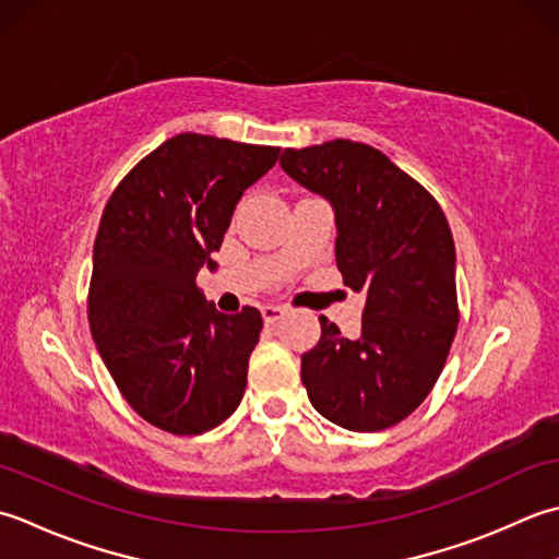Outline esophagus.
Segmentation results:
<instances>
[{
	"label": "esophagus",
	"instance_id": "1",
	"mask_svg": "<svg viewBox=\"0 0 559 559\" xmlns=\"http://www.w3.org/2000/svg\"><path fill=\"white\" fill-rule=\"evenodd\" d=\"M287 313V309H284V306H277V304H267V306H263V318H265V323H275V321H280V318Z\"/></svg>",
	"mask_w": 559,
	"mask_h": 559
}]
</instances>
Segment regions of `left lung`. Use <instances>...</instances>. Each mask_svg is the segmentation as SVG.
Listing matches in <instances>:
<instances>
[{"label":"left lung","mask_w":559,"mask_h":559,"mask_svg":"<svg viewBox=\"0 0 559 559\" xmlns=\"http://www.w3.org/2000/svg\"><path fill=\"white\" fill-rule=\"evenodd\" d=\"M280 164L333 204L337 270L352 292L367 294L355 340L321 316V340L301 355L306 393L340 427L389 429L435 389L459 328L447 216L425 186L369 144L284 150Z\"/></svg>","instance_id":"left-lung-1"}]
</instances>
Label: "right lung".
I'll list each match as a JSON object with an SVG mask.
<instances>
[{
	"mask_svg": "<svg viewBox=\"0 0 559 559\" xmlns=\"http://www.w3.org/2000/svg\"><path fill=\"white\" fill-rule=\"evenodd\" d=\"M277 158L280 146L176 134L120 180L100 216L91 335L124 401L168 435L210 431L243 397L263 316L219 313L195 277L216 265L236 202Z\"/></svg>",
	"mask_w": 559,
	"mask_h": 559,
	"instance_id": "1",
	"label": "right lung"
}]
</instances>
